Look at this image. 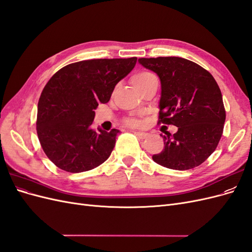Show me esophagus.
I'll list each match as a JSON object with an SVG mask.
<instances>
[{
	"mask_svg": "<svg viewBox=\"0 0 252 252\" xmlns=\"http://www.w3.org/2000/svg\"><path fill=\"white\" fill-rule=\"evenodd\" d=\"M132 132L140 139H146L148 136V133H146V132H140V131H132Z\"/></svg>",
	"mask_w": 252,
	"mask_h": 252,
	"instance_id": "esophagus-1",
	"label": "esophagus"
}]
</instances>
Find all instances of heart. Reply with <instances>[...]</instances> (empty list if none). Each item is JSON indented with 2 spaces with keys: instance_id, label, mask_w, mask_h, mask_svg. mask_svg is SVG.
Masks as SVG:
<instances>
[{
  "instance_id": "b5f03b06",
  "label": "heart",
  "mask_w": 252,
  "mask_h": 252,
  "mask_svg": "<svg viewBox=\"0 0 252 252\" xmlns=\"http://www.w3.org/2000/svg\"><path fill=\"white\" fill-rule=\"evenodd\" d=\"M152 75H154V74H151L149 72H140V73H136V74L132 75V78H131L130 81H131V84L133 85V87L136 89L138 87H140L142 84L146 82L149 78H151ZM125 122H126L127 125L132 126V127H139L142 124L141 120L138 119V118L127 119Z\"/></svg>"
}]
</instances>
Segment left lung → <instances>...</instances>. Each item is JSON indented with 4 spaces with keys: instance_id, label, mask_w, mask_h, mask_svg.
Returning a JSON list of instances; mask_svg holds the SVG:
<instances>
[{
    "instance_id": "1",
    "label": "left lung",
    "mask_w": 252,
    "mask_h": 252,
    "mask_svg": "<svg viewBox=\"0 0 252 252\" xmlns=\"http://www.w3.org/2000/svg\"><path fill=\"white\" fill-rule=\"evenodd\" d=\"M139 63L161 81L158 123L178 127L174 134H161L164 149L152 159L174 170L201 165L216 150L226 119L215 78L200 65L178 57L142 58Z\"/></svg>"
}]
</instances>
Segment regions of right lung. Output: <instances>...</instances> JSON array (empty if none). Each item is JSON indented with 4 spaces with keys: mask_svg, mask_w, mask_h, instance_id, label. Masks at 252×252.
Segmentation results:
<instances>
[{
    "mask_svg": "<svg viewBox=\"0 0 252 252\" xmlns=\"http://www.w3.org/2000/svg\"><path fill=\"white\" fill-rule=\"evenodd\" d=\"M135 63L136 58L87 60L52 75L37 103L36 132L44 152L59 168L88 171L109 158L120 130H94V109L109 102L114 87Z\"/></svg>",
    "mask_w": 252,
    "mask_h": 252,
    "instance_id": "1",
    "label": "right lung"
}]
</instances>
